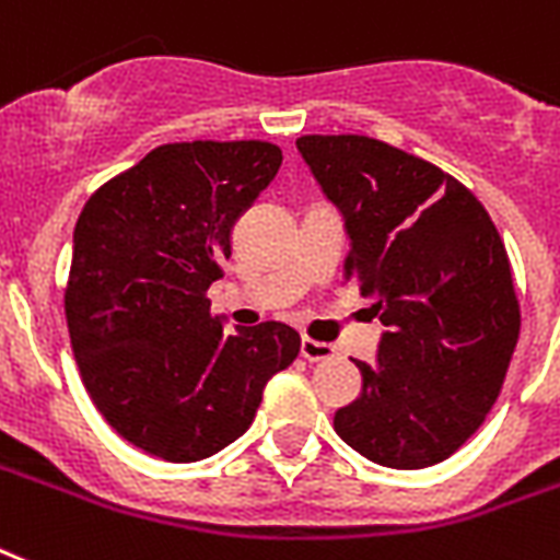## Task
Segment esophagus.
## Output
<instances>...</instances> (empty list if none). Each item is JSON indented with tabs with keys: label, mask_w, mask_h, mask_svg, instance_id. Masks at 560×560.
<instances>
[{
	"label": "esophagus",
	"mask_w": 560,
	"mask_h": 560,
	"mask_svg": "<svg viewBox=\"0 0 560 560\" xmlns=\"http://www.w3.org/2000/svg\"><path fill=\"white\" fill-rule=\"evenodd\" d=\"M301 355L306 361H326V358H335V347L326 341H315V338H303Z\"/></svg>",
	"instance_id": "obj_1"
}]
</instances>
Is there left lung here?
I'll use <instances>...</instances> for the list:
<instances>
[{
	"label": "left lung",
	"instance_id": "obj_1",
	"mask_svg": "<svg viewBox=\"0 0 560 560\" xmlns=\"http://www.w3.org/2000/svg\"><path fill=\"white\" fill-rule=\"evenodd\" d=\"M298 150L338 205L343 280L387 332L335 433L378 465L448 459L498 401L521 335L506 245L480 199L431 161L370 136H303Z\"/></svg>",
	"mask_w": 560,
	"mask_h": 560
}]
</instances>
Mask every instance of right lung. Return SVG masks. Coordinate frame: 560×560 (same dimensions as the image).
Returning a JSON list of instances; mask_svg holds the SVG:
<instances>
[{"label":"right lung","instance_id":"obj_1","mask_svg":"<svg viewBox=\"0 0 560 560\" xmlns=\"http://www.w3.org/2000/svg\"><path fill=\"white\" fill-rule=\"evenodd\" d=\"M268 141H178L89 196L74 225L66 320L89 396L136 448L196 463L243 436L301 335L228 332L208 289L231 228L277 176Z\"/></svg>","mask_w":560,"mask_h":560}]
</instances>
